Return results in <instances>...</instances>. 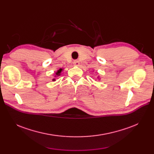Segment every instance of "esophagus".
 I'll use <instances>...</instances> for the list:
<instances>
[{"instance_id": "34e87169", "label": "esophagus", "mask_w": 154, "mask_h": 154, "mask_svg": "<svg viewBox=\"0 0 154 154\" xmlns=\"http://www.w3.org/2000/svg\"><path fill=\"white\" fill-rule=\"evenodd\" d=\"M73 63L75 66H78L79 65H80V62H79V61H78V60H74Z\"/></svg>"}]
</instances>
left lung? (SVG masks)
I'll return each instance as SVG.
<instances>
[{
	"label": "left lung",
	"mask_w": 154,
	"mask_h": 154,
	"mask_svg": "<svg viewBox=\"0 0 154 154\" xmlns=\"http://www.w3.org/2000/svg\"><path fill=\"white\" fill-rule=\"evenodd\" d=\"M97 74H98V73H97ZM97 80H100V79H101V78H100V76H97Z\"/></svg>",
	"instance_id": "left-lung-1"
}]
</instances>
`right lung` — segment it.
<instances>
[{
  "label": "right lung",
  "mask_w": 154,
  "mask_h": 154,
  "mask_svg": "<svg viewBox=\"0 0 154 154\" xmlns=\"http://www.w3.org/2000/svg\"><path fill=\"white\" fill-rule=\"evenodd\" d=\"M63 71V69H62V68H60V69H59L58 71L55 72V75H54V78H57V77H58V76H60V75H61L62 74V71ZM54 81H56V79L55 78H53V82H54Z\"/></svg>",
  "instance_id": "add662e5"
}]
</instances>
